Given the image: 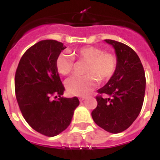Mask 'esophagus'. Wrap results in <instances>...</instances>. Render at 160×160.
Returning <instances> with one entry per match:
<instances>
[{
  "instance_id": "obj_1",
  "label": "esophagus",
  "mask_w": 160,
  "mask_h": 160,
  "mask_svg": "<svg viewBox=\"0 0 160 160\" xmlns=\"http://www.w3.org/2000/svg\"><path fill=\"white\" fill-rule=\"evenodd\" d=\"M85 100V96H80V97H79V100H80V102H82V101H84Z\"/></svg>"
}]
</instances>
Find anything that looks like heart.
<instances>
[{
  "label": "heart",
  "mask_w": 160,
  "mask_h": 160,
  "mask_svg": "<svg viewBox=\"0 0 160 160\" xmlns=\"http://www.w3.org/2000/svg\"><path fill=\"white\" fill-rule=\"evenodd\" d=\"M79 61L86 62L84 75H76L65 82L68 93L76 96L90 94L98 85L99 80L106 81L114 75L117 68V58L114 54L104 52L102 49L95 46H85L72 53ZM56 70L62 75L71 74L75 67V60L70 54L62 52L55 60Z\"/></svg>",
  "instance_id": "1"
}]
</instances>
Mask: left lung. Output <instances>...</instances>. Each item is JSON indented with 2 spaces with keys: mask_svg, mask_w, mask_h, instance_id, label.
I'll return each mask as SVG.
<instances>
[{
  "mask_svg": "<svg viewBox=\"0 0 160 160\" xmlns=\"http://www.w3.org/2000/svg\"><path fill=\"white\" fill-rule=\"evenodd\" d=\"M114 49L117 68L114 75L98 93L97 107L91 113L94 121L107 132L118 134L128 129L140 113L144 92L145 74L134 50L119 41L105 40Z\"/></svg>",
  "mask_w": 160,
  "mask_h": 160,
  "instance_id": "1",
  "label": "left lung"
}]
</instances>
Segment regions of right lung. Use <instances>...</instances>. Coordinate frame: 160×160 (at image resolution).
I'll return each mask as SVG.
<instances>
[{
	"label": "right lung",
	"mask_w": 160,
	"mask_h": 160,
	"mask_svg": "<svg viewBox=\"0 0 160 160\" xmlns=\"http://www.w3.org/2000/svg\"><path fill=\"white\" fill-rule=\"evenodd\" d=\"M66 47L54 40H44L25 52L15 76V90L22 115L36 131L49 137L60 134L70 125L77 97L64 98L65 88L55 60ZM59 97L52 101L50 96Z\"/></svg>",
	"instance_id": "obj_1"
}]
</instances>
